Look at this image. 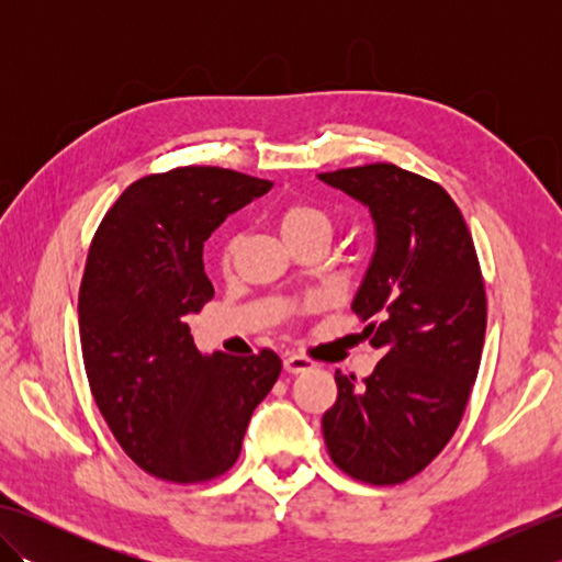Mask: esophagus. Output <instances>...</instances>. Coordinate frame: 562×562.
<instances>
[{"mask_svg":"<svg viewBox=\"0 0 562 562\" xmlns=\"http://www.w3.org/2000/svg\"><path fill=\"white\" fill-rule=\"evenodd\" d=\"M282 364H284V372H290V374H302V372H306V369H314L316 367L304 355H288V357H284Z\"/></svg>","mask_w":562,"mask_h":562,"instance_id":"obj_1","label":"esophagus"}]
</instances>
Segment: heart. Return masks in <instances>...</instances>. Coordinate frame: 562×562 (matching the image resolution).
<instances>
[{"instance_id":"b5f03b06","label":"heart","mask_w":562,"mask_h":562,"mask_svg":"<svg viewBox=\"0 0 562 562\" xmlns=\"http://www.w3.org/2000/svg\"><path fill=\"white\" fill-rule=\"evenodd\" d=\"M278 226L284 241L290 246L308 241V238H324V241H330L333 236L330 212L314 200H292L288 205H282L278 212ZM234 248L236 238L226 236L220 246V266L224 270L232 266Z\"/></svg>"}]
</instances>
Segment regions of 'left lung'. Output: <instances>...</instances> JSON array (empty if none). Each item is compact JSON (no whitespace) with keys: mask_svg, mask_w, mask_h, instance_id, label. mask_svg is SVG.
I'll list each match as a JSON object with an SVG mask.
<instances>
[{"mask_svg":"<svg viewBox=\"0 0 562 562\" xmlns=\"http://www.w3.org/2000/svg\"><path fill=\"white\" fill-rule=\"evenodd\" d=\"M318 178L374 217L376 250L352 312L381 355L362 384L338 369L324 439L350 479L405 483L457 432L479 376L487 321L479 256L457 202L425 176L364 164Z\"/></svg>","mask_w":562,"mask_h":562,"instance_id":"left-lung-1","label":"left lung"}]
</instances>
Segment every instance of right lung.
I'll return each instance as SVG.
<instances>
[{"label": "right lung", "mask_w": 562, "mask_h": 562, "mask_svg": "<svg viewBox=\"0 0 562 562\" xmlns=\"http://www.w3.org/2000/svg\"><path fill=\"white\" fill-rule=\"evenodd\" d=\"M270 181L220 166L139 178L105 212L79 288L83 369L103 420L139 469L205 483L236 463L280 357L200 355L186 318L214 288L202 244Z\"/></svg>", "instance_id": "add662e5"}]
</instances>
